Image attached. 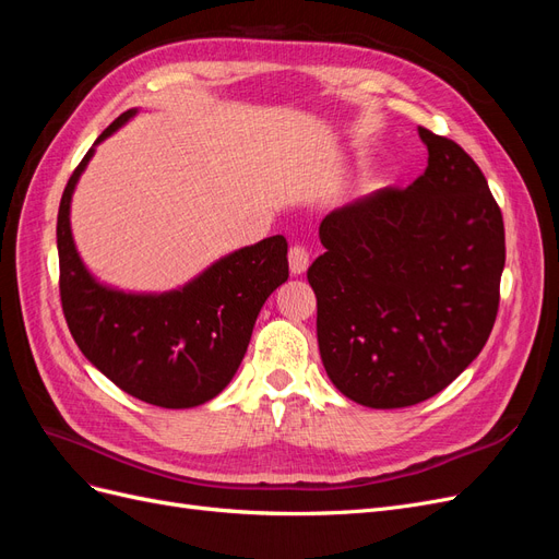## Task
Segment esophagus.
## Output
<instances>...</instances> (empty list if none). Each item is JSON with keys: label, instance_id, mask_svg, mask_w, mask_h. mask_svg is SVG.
Wrapping results in <instances>:
<instances>
[{"label": "esophagus", "instance_id": "esophagus-1", "mask_svg": "<svg viewBox=\"0 0 559 559\" xmlns=\"http://www.w3.org/2000/svg\"><path fill=\"white\" fill-rule=\"evenodd\" d=\"M308 265H310L308 249L300 247V245H294L289 249V270H292V275H302L308 270Z\"/></svg>", "mask_w": 559, "mask_h": 559}]
</instances>
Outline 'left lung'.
<instances>
[{"mask_svg":"<svg viewBox=\"0 0 559 559\" xmlns=\"http://www.w3.org/2000/svg\"><path fill=\"white\" fill-rule=\"evenodd\" d=\"M429 165L319 226L310 265L326 376L354 403L405 408L436 396L478 357L499 310L503 218L466 151L417 128Z\"/></svg>","mask_w":559,"mask_h":559,"instance_id":"obj_1","label":"left lung"}]
</instances>
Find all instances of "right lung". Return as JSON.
I'll return each instance as SVG.
<instances>
[{"label":"right lung","mask_w":559,"mask_h":559,"mask_svg":"<svg viewBox=\"0 0 559 559\" xmlns=\"http://www.w3.org/2000/svg\"><path fill=\"white\" fill-rule=\"evenodd\" d=\"M138 111H123L99 134L64 186L58 210L62 312L83 357L126 394L158 408H195L238 373L263 302L289 277L286 240L273 235L235 249L163 294L99 282L74 245L72 195L95 146Z\"/></svg>","instance_id":"obj_1"}]
</instances>
